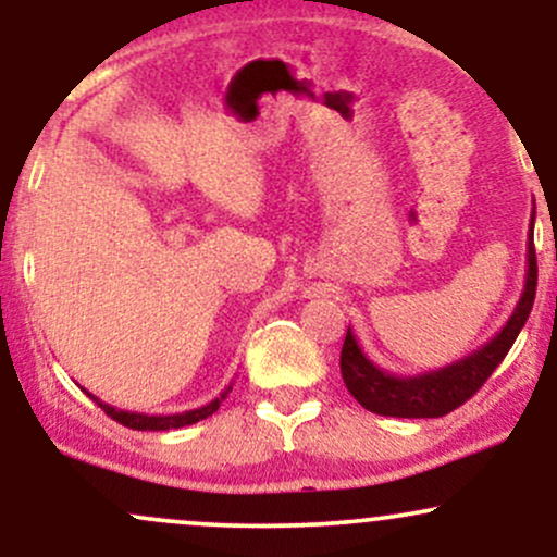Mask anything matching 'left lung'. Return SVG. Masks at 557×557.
I'll return each mask as SVG.
<instances>
[{"label":"left lung","mask_w":557,"mask_h":557,"mask_svg":"<svg viewBox=\"0 0 557 557\" xmlns=\"http://www.w3.org/2000/svg\"><path fill=\"white\" fill-rule=\"evenodd\" d=\"M536 296V253H534V212L529 222L527 240V277H523V290L513 314L503 324L500 332L490 337L487 343L479 345L463 359L447 363L434 372H421L413 376H400L376 367L361 350L359 341L348 327L341 354V372L348 393L361 403L367 411L380 413V417L398 419H437L450 413L453 408L463 406L479 387L487 382V376L500 367L510 345L516 343L523 324H527L529 311Z\"/></svg>","instance_id":"8db88e82"}]
</instances>
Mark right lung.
I'll list each match as a JSON object with an SVG mask.
<instances>
[{
	"mask_svg": "<svg viewBox=\"0 0 557 557\" xmlns=\"http://www.w3.org/2000/svg\"><path fill=\"white\" fill-rule=\"evenodd\" d=\"M233 389V385H227L222 389L220 395H216L214 400H209L207 406H198V408H190V411H183V413H136V411H123V408H114L110 403L99 400L94 393H88V389H83V393L91 398L96 406L101 408V411L107 413V417L120 421L123 426H131V430H140V432H162V430H181V426H188V424H196V421L212 417V413L220 408V403L227 398V393Z\"/></svg>",
	"mask_w": 557,
	"mask_h": 557,
	"instance_id": "1",
	"label": "right lung"
}]
</instances>
